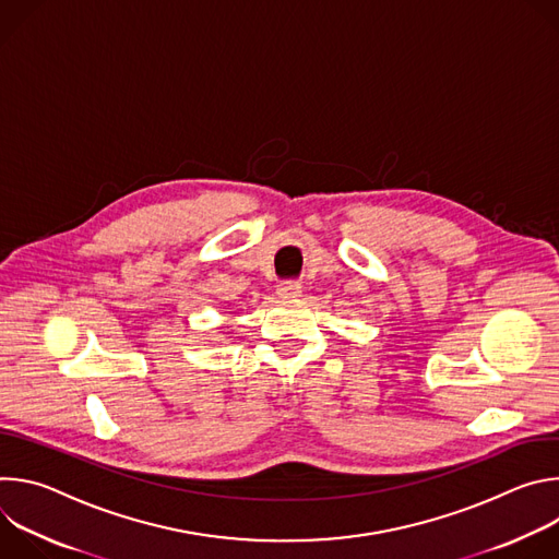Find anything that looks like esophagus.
Instances as JSON below:
<instances>
[{"instance_id":"obj_1","label":"esophagus","mask_w":559,"mask_h":559,"mask_svg":"<svg viewBox=\"0 0 559 559\" xmlns=\"http://www.w3.org/2000/svg\"><path fill=\"white\" fill-rule=\"evenodd\" d=\"M300 283L298 281H283V283H278V287H276V294L278 296H283V298H294V296H298L300 294Z\"/></svg>"}]
</instances>
